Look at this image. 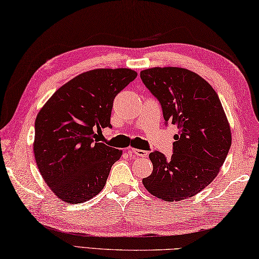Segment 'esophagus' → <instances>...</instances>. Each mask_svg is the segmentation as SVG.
Segmentation results:
<instances>
[{
    "label": "esophagus",
    "mask_w": 259,
    "mask_h": 259,
    "mask_svg": "<svg viewBox=\"0 0 259 259\" xmlns=\"http://www.w3.org/2000/svg\"><path fill=\"white\" fill-rule=\"evenodd\" d=\"M131 151H132L135 156H138V157H147L148 156V152L146 150L137 149V148H131Z\"/></svg>",
    "instance_id": "obj_1"
}]
</instances>
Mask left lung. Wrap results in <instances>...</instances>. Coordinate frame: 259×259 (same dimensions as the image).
Masks as SVG:
<instances>
[{
	"mask_svg": "<svg viewBox=\"0 0 259 259\" xmlns=\"http://www.w3.org/2000/svg\"><path fill=\"white\" fill-rule=\"evenodd\" d=\"M143 83L160 102L165 121L178 125L173 155L150 152L152 172L146 189L166 202L192 197L218 176L232 145L230 122L217 93L184 67H151L140 72Z\"/></svg>",
	"mask_w": 259,
	"mask_h": 259,
	"instance_id": "1",
	"label": "left lung"
}]
</instances>
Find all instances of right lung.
<instances>
[{
    "mask_svg": "<svg viewBox=\"0 0 259 259\" xmlns=\"http://www.w3.org/2000/svg\"><path fill=\"white\" fill-rule=\"evenodd\" d=\"M138 73L131 69H95L54 93L35 119L33 150L47 186L61 201L83 203L103 189L122 151L96 140L111 127L113 100Z\"/></svg>",
    "mask_w": 259,
    "mask_h": 259,
    "instance_id": "obj_1",
    "label": "right lung"
}]
</instances>
